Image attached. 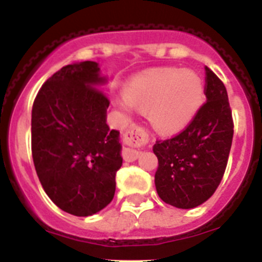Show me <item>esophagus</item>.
<instances>
[{
	"label": "esophagus",
	"instance_id": "esophagus-1",
	"mask_svg": "<svg viewBox=\"0 0 262 262\" xmlns=\"http://www.w3.org/2000/svg\"><path fill=\"white\" fill-rule=\"evenodd\" d=\"M123 136L124 142L128 145H144L148 142L147 129L142 126H138V124H134V126L129 127ZM122 156L126 161H135L140 156V151L127 147L122 152Z\"/></svg>",
	"mask_w": 262,
	"mask_h": 262
}]
</instances>
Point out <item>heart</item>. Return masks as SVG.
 <instances>
[{
	"instance_id": "b5f03b06",
	"label": "heart",
	"mask_w": 262,
	"mask_h": 262,
	"mask_svg": "<svg viewBox=\"0 0 262 262\" xmlns=\"http://www.w3.org/2000/svg\"><path fill=\"white\" fill-rule=\"evenodd\" d=\"M123 111L129 106L148 113L152 126L163 134L184 128L195 117L205 98V86L198 73L166 68L138 77L124 90Z\"/></svg>"
}]
</instances>
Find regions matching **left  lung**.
Here are the masks:
<instances>
[{
	"instance_id": "8db88e82",
	"label": "left lung",
	"mask_w": 262,
	"mask_h": 262,
	"mask_svg": "<svg viewBox=\"0 0 262 262\" xmlns=\"http://www.w3.org/2000/svg\"><path fill=\"white\" fill-rule=\"evenodd\" d=\"M206 101L181 133L156 140L155 185L159 196L178 209H193L215 193L226 172L233 119L222 80L205 67Z\"/></svg>"
}]
</instances>
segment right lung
I'll use <instances>...</instances> for the list:
<instances>
[{"label": "right lung", "instance_id": "obj_1", "mask_svg": "<svg viewBox=\"0 0 262 262\" xmlns=\"http://www.w3.org/2000/svg\"><path fill=\"white\" fill-rule=\"evenodd\" d=\"M98 64H69L41 85L32 105L31 152L41 186L68 214L89 216L113 201L122 166L119 131L106 124L110 101Z\"/></svg>", "mask_w": 262, "mask_h": 262}]
</instances>
